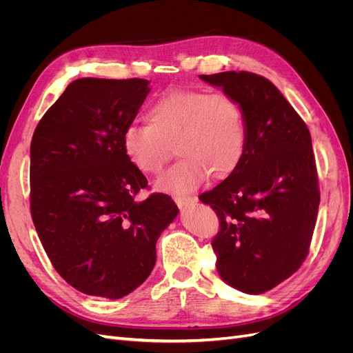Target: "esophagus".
Wrapping results in <instances>:
<instances>
[{"instance_id": "1", "label": "esophagus", "mask_w": 353, "mask_h": 353, "mask_svg": "<svg viewBox=\"0 0 353 353\" xmlns=\"http://www.w3.org/2000/svg\"><path fill=\"white\" fill-rule=\"evenodd\" d=\"M174 201L176 203L179 208H184V206L190 205V203L196 201V197H191V196H174Z\"/></svg>"}]
</instances>
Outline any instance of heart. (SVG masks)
<instances>
[{
    "mask_svg": "<svg viewBox=\"0 0 353 353\" xmlns=\"http://www.w3.org/2000/svg\"><path fill=\"white\" fill-rule=\"evenodd\" d=\"M147 125H130L123 132V152L145 175H157L172 156H181L157 188L187 194L209 174L231 175L248 145V126L241 105L227 94L172 90L160 95L145 112Z\"/></svg>",
    "mask_w": 353,
    "mask_h": 353,
    "instance_id": "b5f03b06",
    "label": "heart"
}]
</instances>
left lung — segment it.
I'll use <instances>...</instances> for the list:
<instances>
[{
  "label": "left lung",
  "mask_w": 353,
  "mask_h": 353,
  "mask_svg": "<svg viewBox=\"0 0 353 353\" xmlns=\"http://www.w3.org/2000/svg\"><path fill=\"white\" fill-rule=\"evenodd\" d=\"M241 105V163L200 200L215 210L216 270L231 287L261 294L293 275L309 253L319 187L306 123L266 78L252 72L200 74Z\"/></svg>",
  "instance_id": "obj_1"
}]
</instances>
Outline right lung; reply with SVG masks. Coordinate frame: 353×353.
<instances>
[{"mask_svg": "<svg viewBox=\"0 0 353 353\" xmlns=\"http://www.w3.org/2000/svg\"><path fill=\"white\" fill-rule=\"evenodd\" d=\"M148 91L140 78L77 79L32 137V221L54 270L85 294L121 299L141 285L178 215L166 194L135 199L147 178L123 152Z\"/></svg>", "mask_w": 353, "mask_h": 353, "instance_id": "add662e5", "label": "right lung"}]
</instances>
